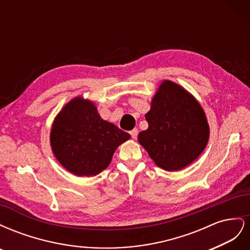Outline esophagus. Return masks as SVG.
<instances>
[{
  "label": "esophagus",
  "mask_w": 250,
  "mask_h": 250,
  "mask_svg": "<svg viewBox=\"0 0 250 250\" xmlns=\"http://www.w3.org/2000/svg\"><path fill=\"white\" fill-rule=\"evenodd\" d=\"M129 133H130V135H131V138H132V139H137V137H138V133H139V130L137 129V128H133L132 130H130V131H129Z\"/></svg>",
  "instance_id": "34e87169"
}]
</instances>
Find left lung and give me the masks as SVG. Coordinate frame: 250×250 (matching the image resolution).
Returning <instances> with one entry per match:
<instances>
[{
	"instance_id": "1",
	"label": "left lung",
	"mask_w": 250,
	"mask_h": 250,
	"mask_svg": "<svg viewBox=\"0 0 250 250\" xmlns=\"http://www.w3.org/2000/svg\"><path fill=\"white\" fill-rule=\"evenodd\" d=\"M145 117L149 126L139 133V142L158 167L167 171L184 169L207 146L209 128L206 113L176 83H162Z\"/></svg>"
}]
</instances>
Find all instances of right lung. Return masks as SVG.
Returning <instances> with one entry per match:
<instances>
[{"label":"right lung","instance_id":"right-lung-1","mask_svg":"<svg viewBox=\"0 0 250 250\" xmlns=\"http://www.w3.org/2000/svg\"><path fill=\"white\" fill-rule=\"evenodd\" d=\"M130 134L102 120L93 102L75 98L58 113L52 126L53 153L77 176H94L107 168L120 144Z\"/></svg>","mask_w":250,"mask_h":250}]
</instances>
